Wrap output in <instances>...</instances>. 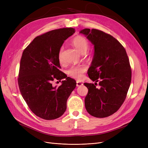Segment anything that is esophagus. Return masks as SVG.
<instances>
[{"instance_id": "1", "label": "esophagus", "mask_w": 148, "mask_h": 148, "mask_svg": "<svg viewBox=\"0 0 148 148\" xmlns=\"http://www.w3.org/2000/svg\"><path fill=\"white\" fill-rule=\"evenodd\" d=\"M83 84V83L82 82H80L79 81H77V86H81Z\"/></svg>"}]
</instances>
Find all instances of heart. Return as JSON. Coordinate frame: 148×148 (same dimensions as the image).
I'll use <instances>...</instances> for the list:
<instances>
[{"label":"heart","instance_id":"1","mask_svg":"<svg viewBox=\"0 0 148 148\" xmlns=\"http://www.w3.org/2000/svg\"><path fill=\"white\" fill-rule=\"evenodd\" d=\"M72 44L81 53H86L89 47V41L84 37L80 35L74 37L72 40ZM63 51V47H61L59 49L58 54V58L60 64L64 63ZM86 68L84 65L72 66L68 69L67 74L72 78L80 79L83 77V74L86 71Z\"/></svg>","mask_w":148,"mask_h":148}]
</instances>
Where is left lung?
Returning <instances> with one entry per match:
<instances>
[{
  "mask_svg": "<svg viewBox=\"0 0 148 148\" xmlns=\"http://www.w3.org/2000/svg\"><path fill=\"white\" fill-rule=\"evenodd\" d=\"M80 33L87 36L95 49L88 74L96 83H84L88 89L85 107L94 117H108L119 109L127 97L131 81L129 59L125 48L110 34L95 29H84Z\"/></svg>",
  "mask_w": 148,
  "mask_h": 148,
  "instance_id": "left-lung-1",
  "label": "left lung"
}]
</instances>
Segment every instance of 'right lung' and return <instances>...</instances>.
<instances>
[{
    "instance_id": "add662e5",
    "label": "right lung",
    "mask_w": 148,
    "mask_h": 148,
    "mask_svg": "<svg viewBox=\"0 0 148 148\" xmlns=\"http://www.w3.org/2000/svg\"><path fill=\"white\" fill-rule=\"evenodd\" d=\"M75 32L72 27L53 30L34 38L20 60L18 83L21 94L35 115L45 120L57 119L66 109V101L76 81L60 71L58 58L64 41ZM66 78L59 87L54 80Z\"/></svg>"
}]
</instances>
